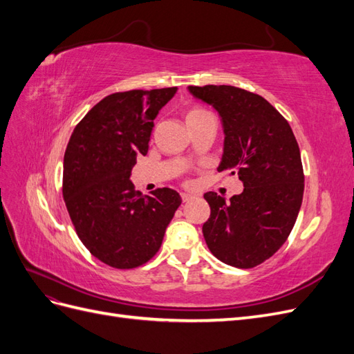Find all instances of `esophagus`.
<instances>
[{
  "label": "esophagus",
  "mask_w": 354,
  "mask_h": 354,
  "mask_svg": "<svg viewBox=\"0 0 354 354\" xmlns=\"http://www.w3.org/2000/svg\"><path fill=\"white\" fill-rule=\"evenodd\" d=\"M192 198H194V196L189 195V194H181V201H183V202H187V201H190Z\"/></svg>",
  "instance_id": "1"
}]
</instances>
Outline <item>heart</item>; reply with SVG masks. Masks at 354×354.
I'll return each instance as SVG.
<instances>
[{"instance_id": "b5f03b06", "label": "heart", "mask_w": 354, "mask_h": 354, "mask_svg": "<svg viewBox=\"0 0 354 354\" xmlns=\"http://www.w3.org/2000/svg\"><path fill=\"white\" fill-rule=\"evenodd\" d=\"M207 115H211V113H209L207 109H203L202 106H198V104L190 106V108H189V109L186 111V113H185L186 122H187V124H194V122L202 120V118L207 116Z\"/></svg>"}]
</instances>
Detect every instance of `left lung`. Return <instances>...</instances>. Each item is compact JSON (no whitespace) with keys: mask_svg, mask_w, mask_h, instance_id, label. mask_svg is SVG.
Returning <instances> with one entry per match:
<instances>
[{"mask_svg":"<svg viewBox=\"0 0 354 354\" xmlns=\"http://www.w3.org/2000/svg\"><path fill=\"white\" fill-rule=\"evenodd\" d=\"M221 116L226 140L218 171L243 181L230 201L208 192L202 227L209 251L238 269L269 260L291 233L301 208L304 171L291 125L261 95L232 85L189 87Z\"/></svg>","mask_w":354,"mask_h":354,"instance_id":"obj_1","label":"left lung"}]
</instances>
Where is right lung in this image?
Here are the masks:
<instances>
[{
    "instance_id": "right-lung-1",
    "label": "right lung",
    "mask_w": 354,
    "mask_h": 354,
    "mask_svg": "<svg viewBox=\"0 0 354 354\" xmlns=\"http://www.w3.org/2000/svg\"><path fill=\"white\" fill-rule=\"evenodd\" d=\"M177 87L113 93L75 127L63 159V199L78 238L113 269H136L159 251L181 198L162 187L140 195L130 181L149 151L153 120Z\"/></svg>"
}]
</instances>
